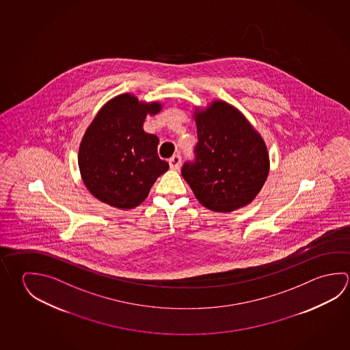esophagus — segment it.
Listing matches in <instances>:
<instances>
[{"label": "esophagus", "instance_id": "esophagus-1", "mask_svg": "<svg viewBox=\"0 0 350 350\" xmlns=\"http://www.w3.org/2000/svg\"><path fill=\"white\" fill-rule=\"evenodd\" d=\"M168 163H170V167H171L172 170H179L180 163H182V159H180L179 154H174L172 159H170Z\"/></svg>", "mask_w": 350, "mask_h": 350}]
</instances>
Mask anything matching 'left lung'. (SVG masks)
Returning <instances> with one entry per match:
<instances>
[{
	"instance_id": "8db88e82",
	"label": "left lung",
	"mask_w": 350,
	"mask_h": 350,
	"mask_svg": "<svg viewBox=\"0 0 350 350\" xmlns=\"http://www.w3.org/2000/svg\"><path fill=\"white\" fill-rule=\"evenodd\" d=\"M198 142L194 161L182 176L205 208L231 213L248 205L269 173V154L262 136L232 105L215 100L194 113Z\"/></svg>"
}]
</instances>
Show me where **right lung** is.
Wrapping results in <instances>:
<instances>
[{
	"mask_svg": "<svg viewBox=\"0 0 350 350\" xmlns=\"http://www.w3.org/2000/svg\"><path fill=\"white\" fill-rule=\"evenodd\" d=\"M159 102L142 103L129 93L111 99L88 126L79 150V166L87 189L100 202L133 208L148 196L156 179L170 168L157 154L159 137L142 129Z\"/></svg>",
	"mask_w": 350,
	"mask_h": 350,
	"instance_id": "right-lung-1",
	"label": "right lung"
}]
</instances>
